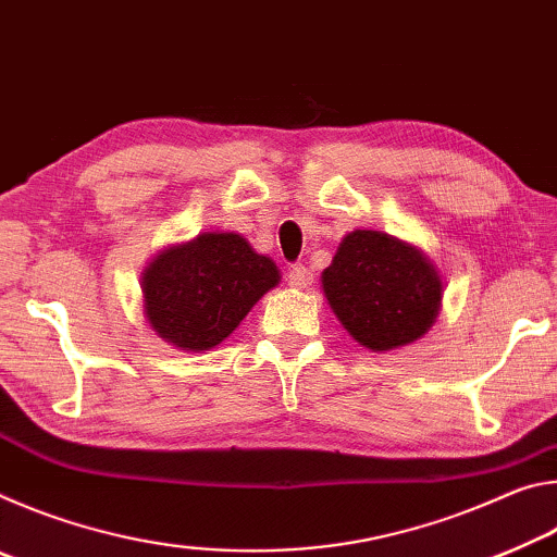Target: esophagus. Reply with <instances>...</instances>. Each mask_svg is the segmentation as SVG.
<instances>
[{"label": "esophagus", "mask_w": 557, "mask_h": 557, "mask_svg": "<svg viewBox=\"0 0 557 557\" xmlns=\"http://www.w3.org/2000/svg\"><path fill=\"white\" fill-rule=\"evenodd\" d=\"M287 282H289V287L305 289L309 282H312V272H309L305 265H295L287 272Z\"/></svg>", "instance_id": "34e87169"}]
</instances>
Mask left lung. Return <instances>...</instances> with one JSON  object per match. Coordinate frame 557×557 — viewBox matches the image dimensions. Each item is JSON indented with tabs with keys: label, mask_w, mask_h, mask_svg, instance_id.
<instances>
[{
	"label": "left lung",
	"mask_w": 557,
	"mask_h": 557,
	"mask_svg": "<svg viewBox=\"0 0 557 557\" xmlns=\"http://www.w3.org/2000/svg\"><path fill=\"white\" fill-rule=\"evenodd\" d=\"M322 287L342 326L371 351L418 342L442 305V277L430 258L383 231L348 233Z\"/></svg>",
	"instance_id": "1"
}]
</instances>
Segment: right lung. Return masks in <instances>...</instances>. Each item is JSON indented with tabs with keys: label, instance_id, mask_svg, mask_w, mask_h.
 <instances>
[{
	"label": "right lung",
	"instance_id": "right-lung-1",
	"mask_svg": "<svg viewBox=\"0 0 557 557\" xmlns=\"http://www.w3.org/2000/svg\"><path fill=\"white\" fill-rule=\"evenodd\" d=\"M277 282L275 262L252 250L240 233H201L169 245L145 268V317L166 344L209 351Z\"/></svg>",
	"mask_w": 557,
	"mask_h": 557
}]
</instances>
